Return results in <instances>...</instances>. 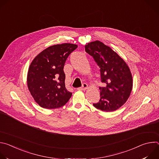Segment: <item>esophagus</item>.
<instances>
[{
    "label": "esophagus",
    "mask_w": 159,
    "mask_h": 159,
    "mask_svg": "<svg viewBox=\"0 0 159 159\" xmlns=\"http://www.w3.org/2000/svg\"><path fill=\"white\" fill-rule=\"evenodd\" d=\"M87 87H88L87 84H85V83H84V84H82V87H80L77 88V89H78V90H84L87 89Z\"/></svg>",
    "instance_id": "34e87169"
}]
</instances>
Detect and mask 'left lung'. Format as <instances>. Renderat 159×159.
Here are the masks:
<instances>
[{
    "mask_svg": "<svg viewBox=\"0 0 159 159\" xmlns=\"http://www.w3.org/2000/svg\"><path fill=\"white\" fill-rule=\"evenodd\" d=\"M85 52L92 56L100 68V100L93 106L102 111H114L128 99L133 87L131 72L125 61L110 47L99 41L85 46Z\"/></svg>",
    "mask_w": 159,
    "mask_h": 159,
    "instance_id": "obj_1",
    "label": "left lung"
}]
</instances>
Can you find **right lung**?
Wrapping results in <instances>:
<instances>
[{
	"label": "right lung",
	"mask_w": 159,
	"mask_h": 159,
	"mask_svg": "<svg viewBox=\"0 0 159 159\" xmlns=\"http://www.w3.org/2000/svg\"><path fill=\"white\" fill-rule=\"evenodd\" d=\"M77 45L63 43L51 46L31 62L27 82L30 92L42 107L55 109L64 106L72 96L65 84L63 67L66 58Z\"/></svg>",
	"instance_id": "right-lung-1"
}]
</instances>
